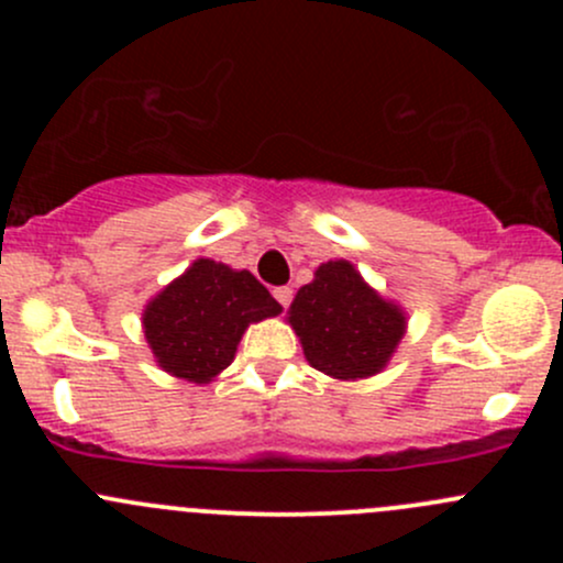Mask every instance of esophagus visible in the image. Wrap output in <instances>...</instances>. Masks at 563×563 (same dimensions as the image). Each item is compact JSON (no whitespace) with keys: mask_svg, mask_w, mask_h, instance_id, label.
Wrapping results in <instances>:
<instances>
[{"mask_svg":"<svg viewBox=\"0 0 563 563\" xmlns=\"http://www.w3.org/2000/svg\"><path fill=\"white\" fill-rule=\"evenodd\" d=\"M275 299L277 302H280V308H288V305H291V299H294V291L288 286H280V288H275Z\"/></svg>","mask_w":563,"mask_h":563,"instance_id":"esophagus-1","label":"esophagus"}]
</instances>
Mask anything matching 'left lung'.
Returning a JSON list of instances; mask_svg holds the SVG:
<instances>
[{"mask_svg":"<svg viewBox=\"0 0 563 563\" xmlns=\"http://www.w3.org/2000/svg\"><path fill=\"white\" fill-rule=\"evenodd\" d=\"M288 321L316 371L367 378L382 371L406 329L400 308L384 302L349 261H329L294 297Z\"/></svg>","mask_w":563,"mask_h":563,"instance_id":"8db88e82","label":"left lung"}]
</instances>
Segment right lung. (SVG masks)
<instances>
[{"label":"right lung","mask_w":563,"mask_h":563,"mask_svg":"<svg viewBox=\"0 0 563 563\" xmlns=\"http://www.w3.org/2000/svg\"><path fill=\"white\" fill-rule=\"evenodd\" d=\"M280 313L250 275L198 258L144 310V332L163 371L203 384L231 365L247 323Z\"/></svg>","instance_id":"obj_1"}]
</instances>
